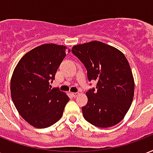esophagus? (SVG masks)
Masks as SVG:
<instances>
[{"label":"esophagus","instance_id":"obj_1","mask_svg":"<svg viewBox=\"0 0 153 153\" xmlns=\"http://www.w3.org/2000/svg\"><path fill=\"white\" fill-rule=\"evenodd\" d=\"M79 95V92H74V93H72V95H73V97H77L78 95Z\"/></svg>","mask_w":153,"mask_h":153}]
</instances>
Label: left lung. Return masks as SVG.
<instances>
[{"label": "left lung", "instance_id": "left-lung-1", "mask_svg": "<svg viewBox=\"0 0 153 153\" xmlns=\"http://www.w3.org/2000/svg\"><path fill=\"white\" fill-rule=\"evenodd\" d=\"M72 53L84 65L87 79L97 81L96 90L87 91L83 117L92 125L109 128L120 122L131 107L134 79L122 52L101 42L74 45Z\"/></svg>", "mask_w": 153, "mask_h": 153}]
</instances>
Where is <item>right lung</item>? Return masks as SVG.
Segmentation results:
<instances>
[{
    "instance_id": "obj_1",
    "label": "right lung",
    "mask_w": 153,
    "mask_h": 153,
    "mask_svg": "<svg viewBox=\"0 0 153 153\" xmlns=\"http://www.w3.org/2000/svg\"><path fill=\"white\" fill-rule=\"evenodd\" d=\"M66 51L63 45L44 44L25 53L14 69L10 83L12 100L22 118L33 127L53 125L61 119L70 100L58 87L50 85Z\"/></svg>"
}]
</instances>
